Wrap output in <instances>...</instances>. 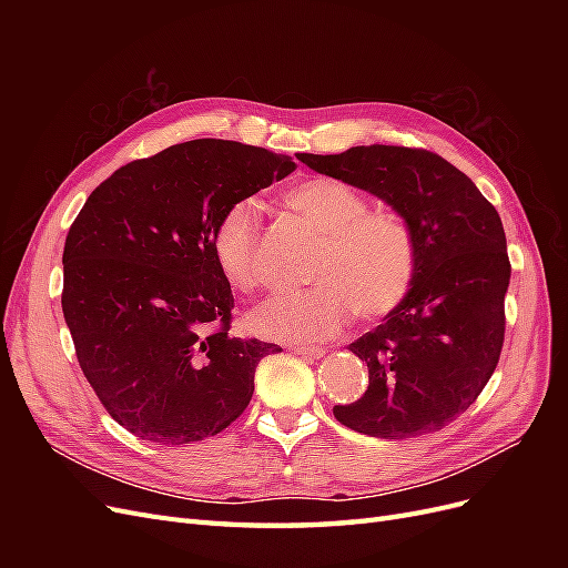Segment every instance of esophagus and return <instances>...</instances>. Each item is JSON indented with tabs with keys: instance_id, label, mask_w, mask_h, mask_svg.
I'll return each mask as SVG.
<instances>
[{
	"instance_id": "34e87169",
	"label": "esophagus",
	"mask_w": 568,
	"mask_h": 568,
	"mask_svg": "<svg viewBox=\"0 0 568 568\" xmlns=\"http://www.w3.org/2000/svg\"><path fill=\"white\" fill-rule=\"evenodd\" d=\"M291 351H294L296 355H303V357H313V359H317V357H322L326 351L324 348H311V346H291Z\"/></svg>"
}]
</instances>
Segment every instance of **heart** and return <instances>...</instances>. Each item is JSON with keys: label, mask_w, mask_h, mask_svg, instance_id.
I'll return each instance as SVG.
<instances>
[{"label": "heart", "mask_w": 568, "mask_h": 568, "mask_svg": "<svg viewBox=\"0 0 568 568\" xmlns=\"http://www.w3.org/2000/svg\"><path fill=\"white\" fill-rule=\"evenodd\" d=\"M282 203L322 236L307 280L311 288L270 298L251 315V329L272 341L317 343L336 336L353 313L376 322L398 311L417 274V244L407 220L336 178H305ZM217 272L232 288L253 294L265 277L261 213L248 199L227 205L211 234Z\"/></svg>", "instance_id": "b5f03b06"}]
</instances>
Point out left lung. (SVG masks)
Returning <instances> with one entry per match:
<instances>
[{
	"label": "left lung",
	"instance_id": "obj_1",
	"mask_svg": "<svg viewBox=\"0 0 568 568\" xmlns=\"http://www.w3.org/2000/svg\"><path fill=\"white\" fill-rule=\"evenodd\" d=\"M298 161L393 205L417 244L407 298L351 343L369 386L334 417L388 440L438 432L469 409L500 363L511 274L500 215L462 170L426 149L372 144Z\"/></svg>",
	"mask_w": 568,
	"mask_h": 568
}]
</instances>
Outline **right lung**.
<instances>
[{
  "label": "right lung",
  "instance_id": "right-lung-1",
  "mask_svg": "<svg viewBox=\"0 0 568 568\" xmlns=\"http://www.w3.org/2000/svg\"><path fill=\"white\" fill-rule=\"evenodd\" d=\"M294 170L261 146L184 142L118 168L73 220L63 317L84 379L136 438L225 432L251 403L257 363L282 351L230 334L234 296L211 234L227 205Z\"/></svg>",
  "mask_w": 568,
  "mask_h": 568
}]
</instances>
